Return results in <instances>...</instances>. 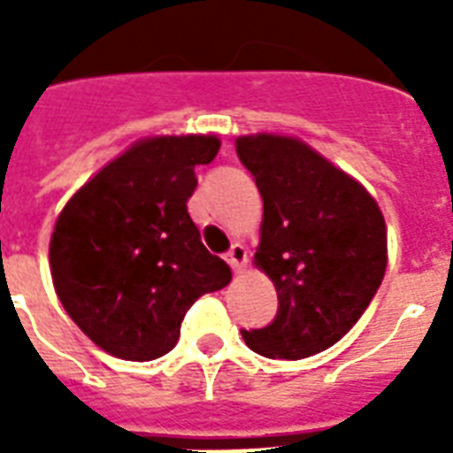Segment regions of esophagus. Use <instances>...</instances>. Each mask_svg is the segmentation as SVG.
I'll list each match as a JSON object with an SVG mask.
<instances>
[{"label": "esophagus", "instance_id": "esophagus-1", "mask_svg": "<svg viewBox=\"0 0 453 453\" xmlns=\"http://www.w3.org/2000/svg\"><path fill=\"white\" fill-rule=\"evenodd\" d=\"M226 261L234 273H240V270L244 268V263H247V249L242 247V244H233L230 251L226 254Z\"/></svg>", "mask_w": 453, "mask_h": 453}]
</instances>
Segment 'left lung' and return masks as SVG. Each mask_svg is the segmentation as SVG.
I'll use <instances>...</instances> for the list:
<instances>
[{"instance_id":"left-lung-1","label":"left lung","mask_w":453,"mask_h":453,"mask_svg":"<svg viewBox=\"0 0 453 453\" xmlns=\"http://www.w3.org/2000/svg\"><path fill=\"white\" fill-rule=\"evenodd\" d=\"M263 197L256 265L277 289V315L242 331L258 355L301 359L352 329L386 275V220L369 192L296 138H237Z\"/></svg>"}]
</instances>
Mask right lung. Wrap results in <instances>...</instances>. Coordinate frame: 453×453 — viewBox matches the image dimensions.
<instances>
[{"label":"right lung","mask_w":453,"mask_h":453,"mask_svg":"<svg viewBox=\"0 0 453 453\" xmlns=\"http://www.w3.org/2000/svg\"><path fill=\"white\" fill-rule=\"evenodd\" d=\"M213 136L148 138L101 169L60 211L51 277L74 324L115 357L148 362L180 336L192 303L230 282L188 213Z\"/></svg>","instance_id":"add662e5"}]
</instances>
